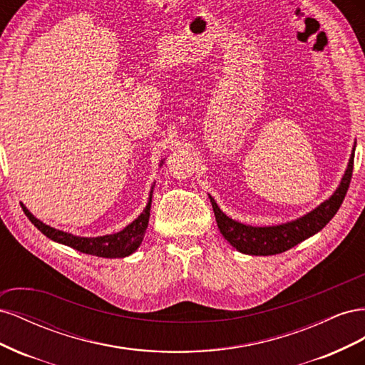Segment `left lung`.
Masks as SVG:
<instances>
[{
  "label": "left lung",
  "instance_id": "8db88e82",
  "mask_svg": "<svg viewBox=\"0 0 365 365\" xmlns=\"http://www.w3.org/2000/svg\"><path fill=\"white\" fill-rule=\"evenodd\" d=\"M353 158H355V146H353L346 173L342 176L338 189L329 200L319 204L307 215L282 225L251 227L240 224L237 220L228 217L222 210L217 207L213 197L210 196V202H212L213 212L216 216L217 228L237 251L244 254H251V256H272V254H280L283 251L291 250L304 239L317 235L318 231L323 230L329 224V220L336 215L342 201H344L351 181Z\"/></svg>",
  "mask_w": 365,
  "mask_h": 365
}]
</instances>
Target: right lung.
<instances>
[{
    "label": "right lung",
    "instance_id": "1",
    "mask_svg": "<svg viewBox=\"0 0 365 365\" xmlns=\"http://www.w3.org/2000/svg\"><path fill=\"white\" fill-rule=\"evenodd\" d=\"M161 164H163V161H161ZM150 204H152V190L149 195V201H148L146 208L143 210V213L134 220V222H130L128 227L118 231V233L98 236V237H81V236H74L71 233H67V231L56 230V228L41 222L39 219H36L29 212L24 204H21V207H23L26 216L30 219V222L35 225L42 235H46L48 239H51L54 242H58V244L71 247L77 251L85 252V254H91V256H97V257L118 259V257L130 256V254L141 245V240H143V237H145L146 228L149 224Z\"/></svg>",
    "mask_w": 365,
    "mask_h": 365
}]
</instances>
